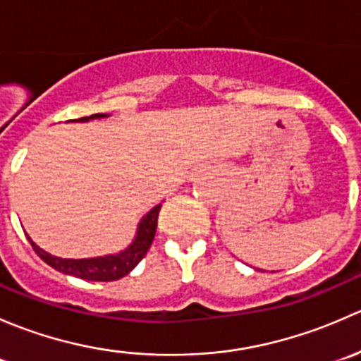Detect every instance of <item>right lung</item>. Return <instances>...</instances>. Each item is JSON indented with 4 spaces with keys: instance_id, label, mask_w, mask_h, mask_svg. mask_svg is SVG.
I'll return each mask as SVG.
<instances>
[{
    "instance_id": "add662e5",
    "label": "right lung",
    "mask_w": 361,
    "mask_h": 361,
    "mask_svg": "<svg viewBox=\"0 0 361 361\" xmlns=\"http://www.w3.org/2000/svg\"><path fill=\"white\" fill-rule=\"evenodd\" d=\"M103 116L110 115L96 113V115L76 118L73 120V122H89V120L92 118H103ZM159 211L160 204H157L154 209H150L143 218H141L133 245H129V248H126L116 255H106V257L97 258H78V260H75V258H61L47 253L45 250H42L38 245H35V243L31 241V238L27 239L29 243H31L32 250L36 251V255H38L45 264H49L50 267L63 272V274L75 276V278L87 279V281H116V279L129 274V272L143 260L147 251L150 250L155 238V231H157Z\"/></svg>"
}]
</instances>
